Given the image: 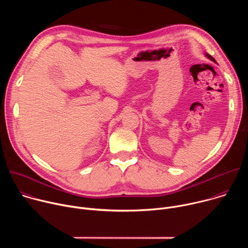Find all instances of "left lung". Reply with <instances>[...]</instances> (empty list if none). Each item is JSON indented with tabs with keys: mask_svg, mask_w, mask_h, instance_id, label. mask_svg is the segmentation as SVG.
<instances>
[{
	"mask_svg": "<svg viewBox=\"0 0 248 248\" xmlns=\"http://www.w3.org/2000/svg\"><path fill=\"white\" fill-rule=\"evenodd\" d=\"M206 57L208 58V59H210V60H212V61H213V62H216V61H215V59L213 58V57H212V56H210L209 54H206Z\"/></svg>",
	"mask_w": 248,
	"mask_h": 248,
	"instance_id": "obj_1",
	"label": "left lung"
}]
</instances>
